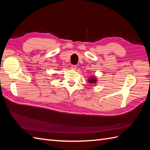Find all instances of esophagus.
<instances>
[{
    "label": "esophagus",
    "instance_id": "obj_1",
    "mask_svg": "<svg viewBox=\"0 0 150 150\" xmlns=\"http://www.w3.org/2000/svg\"><path fill=\"white\" fill-rule=\"evenodd\" d=\"M71 68L72 69L75 70V69H76V68H77V66H76V65H71Z\"/></svg>",
    "mask_w": 150,
    "mask_h": 150
}]
</instances>
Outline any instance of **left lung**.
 <instances>
[{"mask_svg": "<svg viewBox=\"0 0 150 150\" xmlns=\"http://www.w3.org/2000/svg\"><path fill=\"white\" fill-rule=\"evenodd\" d=\"M88 81L90 82V83L93 84V83H96L97 80H96V79H95V78H91L90 79H89Z\"/></svg>", "mask_w": 150, "mask_h": 150, "instance_id": "left-lung-1", "label": "left lung"}]
</instances>
